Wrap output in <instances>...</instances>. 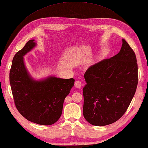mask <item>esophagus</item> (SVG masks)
I'll use <instances>...</instances> for the list:
<instances>
[{"mask_svg":"<svg viewBox=\"0 0 148 148\" xmlns=\"http://www.w3.org/2000/svg\"><path fill=\"white\" fill-rule=\"evenodd\" d=\"M74 85L77 88H81V86H82V83H81V82L79 81H76L75 82Z\"/></svg>","mask_w":148,"mask_h":148,"instance_id":"1","label":"esophagus"}]
</instances>
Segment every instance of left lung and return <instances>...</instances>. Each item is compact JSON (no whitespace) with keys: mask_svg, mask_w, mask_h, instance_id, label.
I'll return each mask as SVG.
<instances>
[{"mask_svg":"<svg viewBox=\"0 0 148 148\" xmlns=\"http://www.w3.org/2000/svg\"><path fill=\"white\" fill-rule=\"evenodd\" d=\"M134 51L122 39L119 52L89 67L84 75L83 115L91 124L104 126L121 119L138 83Z\"/></svg>","mask_w":148,"mask_h":148,"instance_id":"1","label":"left lung"}]
</instances>
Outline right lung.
I'll return each mask as SVG.
<instances>
[{
    "mask_svg": "<svg viewBox=\"0 0 148 148\" xmlns=\"http://www.w3.org/2000/svg\"><path fill=\"white\" fill-rule=\"evenodd\" d=\"M30 40L13 58L9 73L14 101L18 112L27 121L50 125L62 115L65 98L74 84V79L49 76L35 81L27 72L23 57L36 46Z\"/></svg>",
    "mask_w": 148,
    "mask_h": 148,
    "instance_id": "1",
    "label": "right lung"
}]
</instances>
